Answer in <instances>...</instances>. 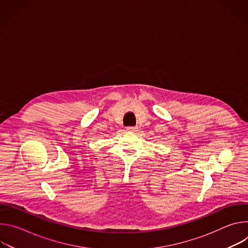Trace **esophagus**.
<instances>
[{
	"label": "esophagus",
	"instance_id": "esophagus-1",
	"mask_svg": "<svg viewBox=\"0 0 248 248\" xmlns=\"http://www.w3.org/2000/svg\"><path fill=\"white\" fill-rule=\"evenodd\" d=\"M126 130H127V131L135 132V131L138 130V127H137V126H127V127H126Z\"/></svg>",
	"mask_w": 248,
	"mask_h": 248
}]
</instances>
